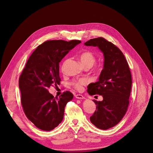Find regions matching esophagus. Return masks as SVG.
<instances>
[{"label": "esophagus", "instance_id": "34e87169", "mask_svg": "<svg viewBox=\"0 0 153 153\" xmlns=\"http://www.w3.org/2000/svg\"><path fill=\"white\" fill-rule=\"evenodd\" d=\"M75 97L77 98V99H84L85 98V97L83 96V95H82V94H76L75 95Z\"/></svg>", "mask_w": 153, "mask_h": 153}]
</instances>
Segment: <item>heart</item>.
<instances>
[{"instance_id": "1", "label": "heart", "mask_w": 153, "mask_h": 153, "mask_svg": "<svg viewBox=\"0 0 153 153\" xmlns=\"http://www.w3.org/2000/svg\"><path fill=\"white\" fill-rule=\"evenodd\" d=\"M79 60L83 66H90L91 67L96 62V58L91 52L86 51V52H82L79 56ZM86 83V80L85 79H79L78 80H75L72 82L73 86L76 90H80L83 85Z\"/></svg>"}]
</instances>
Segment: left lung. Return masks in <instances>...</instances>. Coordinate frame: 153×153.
Listing matches in <instances>:
<instances>
[{
	"mask_svg": "<svg viewBox=\"0 0 153 153\" xmlns=\"http://www.w3.org/2000/svg\"><path fill=\"white\" fill-rule=\"evenodd\" d=\"M85 45L98 47L104 55L98 81L90 84L87 91L90 95L97 94L103 98L101 101L93 100L97 108L90 121L97 128L106 130L118 124L127 111L131 74L124 55L111 42L99 37L87 41Z\"/></svg>",
	"mask_w": 153,
	"mask_h": 153,
	"instance_id": "obj_1",
	"label": "left lung"
}]
</instances>
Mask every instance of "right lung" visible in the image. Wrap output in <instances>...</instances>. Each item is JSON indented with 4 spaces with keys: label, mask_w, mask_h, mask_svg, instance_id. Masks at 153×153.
I'll return each mask as SVG.
<instances>
[{
    "label": "right lung",
    "mask_w": 153,
    "mask_h": 153,
    "mask_svg": "<svg viewBox=\"0 0 153 153\" xmlns=\"http://www.w3.org/2000/svg\"><path fill=\"white\" fill-rule=\"evenodd\" d=\"M81 43L62 40H48L37 47L25 65L19 78L21 103L27 118L43 131H51L62 121L65 107L74 98L67 91L59 98L48 91L59 85V63L71 50Z\"/></svg>",
    "instance_id": "obj_1"
}]
</instances>
